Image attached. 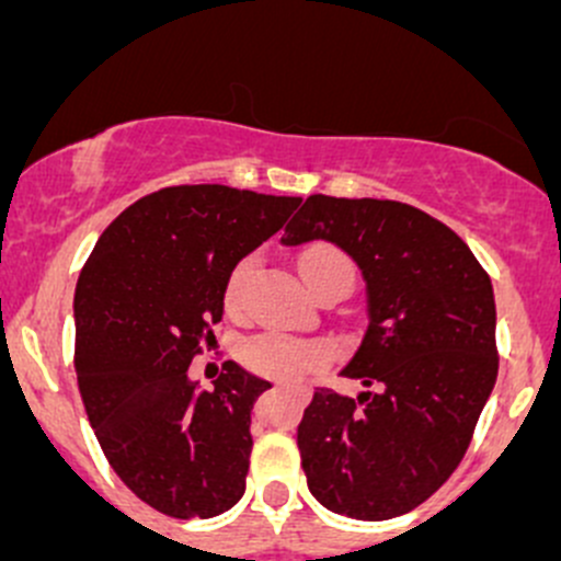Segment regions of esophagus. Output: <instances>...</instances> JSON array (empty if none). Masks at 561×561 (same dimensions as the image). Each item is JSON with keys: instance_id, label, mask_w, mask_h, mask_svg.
Listing matches in <instances>:
<instances>
[{"instance_id": "1", "label": "esophagus", "mask_w": 561, "mask_h": 561, "mask_svg": "<svg viewBox=\"0 0 561 561\" xmlns=\"http://www.w3.org/2000/svg\"><path fill=\"white\" fill-rule=\"evenodd\" d=\"M279 388H287V390H290V393L296 396L298 401H307V399H309V390H307V388H301V386H279Z\"/></svg>"}]
</instances>
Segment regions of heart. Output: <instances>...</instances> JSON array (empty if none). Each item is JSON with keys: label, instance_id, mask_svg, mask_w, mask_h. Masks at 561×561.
<instances>
[{"label": "heart", "instance_id": "obj_1", "mask_svg": "<svg viewBox=\"0 0 561 561\" xmlns=\"http://www.w3.org/2000/svg\"><path fill=\"white\" fill-rule=\"evenodd\" d=\"M254 271H257L254 257H244L236 263V268L228 276V285H225L228 307H239ZM298 271H301L304 282L314 296L331 290L344 296L355 282L353 260L331 241H314V244L304 247L298 252ZM241 360H244L247 369L257 371V375L274 377V380H296V377H304L322 364V350L312 342L282 336V333H260L241 347Z\"/></svg>", "mask_w": 561, "mask_h": 561}]
</instances>
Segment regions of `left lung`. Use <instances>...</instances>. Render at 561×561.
<instances>
[{"instance_id":"1","label":"left lung","mask_w":561,"mask_h":561,"mask_svg":"<svg viewBox=\"0 0 561 561\" xmlns=\"http://www.w3.org/2000/svg\"><path fill=\"white\" fill-rule=\"evenodd\" d=\"M325 239L358 263L369 328L342 369L358 396L317 388L298 450L320 505L386 522L454 474L496 382L491 279L469 247L415 206L309 195L282 244Z\"/></svg>"}]
</instances>
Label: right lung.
<instances>
[{
    "label": "right lung",
    "mask_w": 561,
    "mask_h": 561,
    "mask_svg": "<svg viewBox=\"0 0 561 561\" xmlns=\"http://www.w3.org/2000/svg\"><path fill=\"white\" fill-rule=\"evenodd\" d=\"M301 197L225 184L165 186L103 230L76 287V375L113 472L171 518H211L241 500L252 404L271 382L228 360L214 390L186 377L214 344L225 285Z\"/></svg>",
    "instance_id": "add662e5"
}]
</instances>
